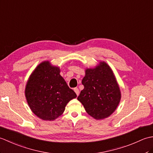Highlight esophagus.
<instances>
[{
	"mask_svg": "<svg viewBox=\"0 0 153 153\" xmlns=\"http://www.w3.org/2000/svg\"><path fill=\"white\" fill-rule=\"evenodd\" d=\"M74 91H75V93H76V95H79V89H77V88H74Z\"/></svg>",
	"mask_w": 153,
	"mask_h": 153,
	"instance_id": "34e87169",
	"label": "esophagus"
}]
</instances>
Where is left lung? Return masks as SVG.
I'll return each instance as SVG.
<instances>
[{
  "label": "left lung",
  "instance_id": "1",
  "mask_svg": "<svg viewBox=\"0 0 153 153\" xmlns=\"http://www.w3.org/2000/svg\"><path fill=\"white\" fill-rule=\"evenodd\" d=\"M84 89L77 100L89 115L96 120L110 116L118 107L121 92L111 68L100 62L94 68H87L82 82Z\"/></svg>",
  "mask_w": 153,
  "mask_h": 153
}]
</instances>
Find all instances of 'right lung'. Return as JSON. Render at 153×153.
Masks as SVG:
<instances>
[{
	"instance_id": "add662e5",
	"label": "right lung",
	"mask_w": 153,
	"mask_h": 153,
	"mask_svg": "<svg viewBox=\"0 0 153 153\" xmlns=\"http://www.w3.org/2000/svg\"><path fill=\"white\" fill-rule=\"evenodd\" d=\"M59 67L49 61L39 64L32 72L25 89V95L31 111L43 120H54L76 94L68 86L60 74Z\"/></svg>"
}]
</instances>
